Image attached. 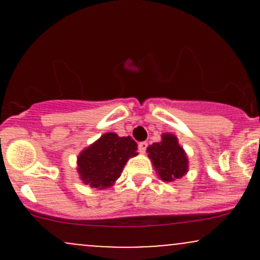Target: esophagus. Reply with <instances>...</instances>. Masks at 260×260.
I'll return each instance as SVG.
<instances>
[{"instance_id": "1", "label": "esophagus", "mask_w": 260, "mask_h": 260, "mask_svg": "<svg viewBox=\"0 0 260 260\" xmlns=\"http://www.w3.org/2000/svg\"><path fill=\"white\" fill-rule=\"evenodd\" d=\"M147 148H148V143L147 142H140L138 144V149H139L140 153H145Z\"/></svg>"}]
</instances>
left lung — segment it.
<instances>
[{
	"label": "left lung",
	"instance_id": "8db88e82",
	"mask_svg": "<svg viewBox=\"0 0 260 260\" xmlns=\"http://www.w3.org/2000/svg\"><path fill=\"white\" fill-rule=\"evenodd\" d=\"M147 153L162 181L172 182L187 174V155L174 134L164 133L161 142L149 145Z\"/></svg>",
	"mask_w": 260,
	"mask_h": 260
}]
</instances>
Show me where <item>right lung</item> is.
<instances>
[{"instance_id": "1", "label": "right lung", "mask_w": 260, "mask_h": 260, "mask_svg": "<svg viewBox=\"0 0 260 260\" xmlns=\"http://www.w3.org/2000/svg\"><path fill=\"white\" fill-rule=\"evenodd\" d=\"M137 143L131 137L105 133L79 154L78 174L83 183L105 189L113 186L131 157L137 156Z\"/></svg>"}]
</instances>
